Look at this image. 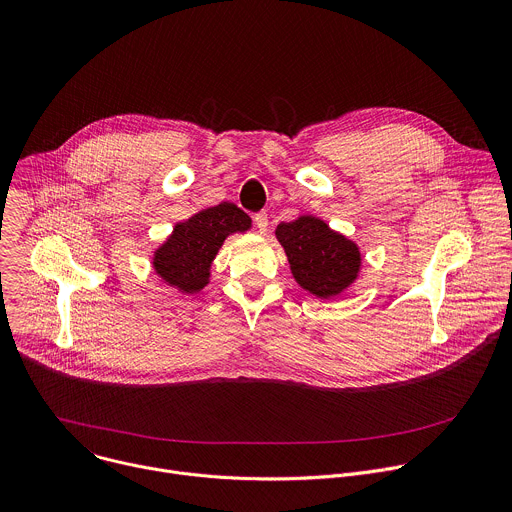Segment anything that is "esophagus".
I'll list each match as a JSON object with an SVG mask.
<instances>
[{"mask_svg":"<svg viewBox=\"0 0 512 512\" xmlns=\"http://www.w3.org/2000/svg\"><path fill=\"white\" fill-rule=\"evenodd\" d=\"M253 221H255V227L259 229V233H265V231H267V227H269V219H267V215H265V213L255 215V217H253Z\"/></svg>","mask_w":512,"mask_h":512,"instance_id":"obj_1","label":"esophagus"}]
</instances>
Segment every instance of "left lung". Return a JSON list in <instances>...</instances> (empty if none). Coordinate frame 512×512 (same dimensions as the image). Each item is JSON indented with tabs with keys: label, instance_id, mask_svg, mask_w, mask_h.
Wrapping results in <instances>:
<instances>
[{
	"label": "left lung",
	"instance_id": "left-lung-1",
	"mask_svg": "<svg viewBox=\"0 0 512 512\" xmlns=\"http://www.w3.org/2000/svg\"><path fill=\"white\" fill-rule=\"evenodd\" d=\"M275 237L285 249L295 281L321 299L344 293L362 267L360 247L313 215L279 223Z\"/></svg>",
	"mask_w": 512,
	"mask_h": 512
}]
</instances>
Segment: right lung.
<instances>
[{"instance_id": "obj_1", "label": "right lung", "mask_w": 512, "mask_h": 512, "mask_svg": "<svg viewBox=\"0 0 512 512\" xmlns=\"http://www.w3.org/2000/svg\"><path fill=\"white\" fill-rule=\"evenodd\" d=\"M251 229V217L233 203L203 209L177 223L170 237L154 251V273L181 293H199L211 279V263L225 239Z\"/></svg>"}]
</instances>
